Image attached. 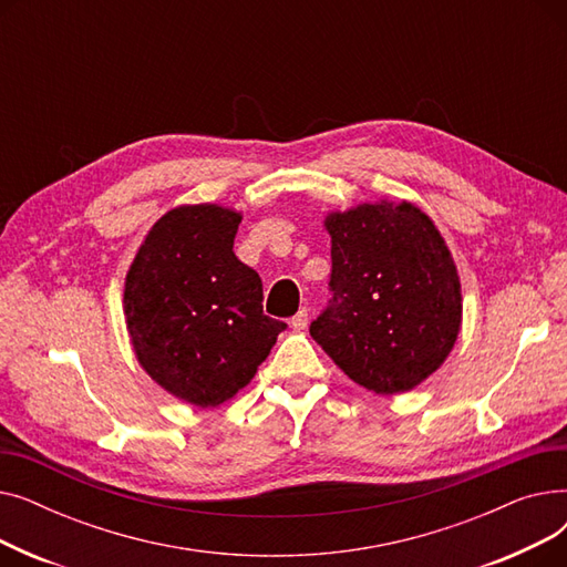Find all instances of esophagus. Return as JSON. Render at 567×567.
<instances>
[{
  "instance_id": "34e87169",
  "label": "esophagus",
  "mask_w": 567,
  "mask_h": 567,
  "mask_svg": "<svg viewBox=\"0 0 567 567\" xmlns=\"http://www.w3.org/2000/svg\"><path fill=\"white\" fill-rule=\"evenodd\" d=\"M308 323H310V312H308V308L299 310V315L291 317V329H293V331H306Z\"/></svg>"
}]
</instances>
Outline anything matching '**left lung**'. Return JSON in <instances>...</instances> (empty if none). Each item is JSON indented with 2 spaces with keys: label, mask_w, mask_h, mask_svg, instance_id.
I'll list each match as a JSON object with an SVG mask.
<instances>
[{
  "label": "left lung",
  "mask_w": 567,
  "mask_h": 567,
  "mask_svg": "<svg viewBox=\"0 0 567 567\" xmlns=\"http://www.w3.org/2000/svg\"><path fill=\"white\" fill-rule=\"evenodd\" d=\"M331 236L333 303L310 336L377 395L432 377L462 331V285L434 220L413 202L377 199L323 218Z\"/></svg>",
  "instance_id": "obj_1"
}]
</instances>
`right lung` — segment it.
I'll list each match as a JSON object with an SVG mask.
<instances>
[{
	"mask_svg": "<svg viewBox=\"0 0 567 567\" xmlns=\"http://www.w3.org/2000/svg\"><path fill=\"white\" fill-rule=\"evenodd\" d=\"M241 212L182 204L144 236L124 282L126 331L163 391L208 409L246 389L285 323L261 310V280L234 255Z\"/></svg>",
	"mask_w": 567,
	"mask_h": 567,
	"instance_id": "add662e5",
	"label": "right lung"
}]
</instances>
